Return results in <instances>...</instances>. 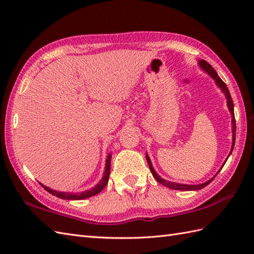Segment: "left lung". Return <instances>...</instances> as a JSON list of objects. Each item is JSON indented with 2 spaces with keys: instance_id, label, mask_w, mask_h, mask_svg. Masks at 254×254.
<instances>
[{
  "instance_id": "1",
  "label": "left lung",
  "mask_w": 254,
  "mask_h": 254,
  "mask_svg": "<svg viewBox=\"0 0 254 254\" xmlns=\"http://www.w3.org/2000/svg\"><path fill=\"white\" fill-rule=\"evenodd\" d=\"M197 63H198L199 68H201L204 73H206L208 76L212 77V79L214 80L215 84H216L217 87L220 90H222V93L225 95V98H226V100H227L228 110H229L230 115H231V132H233V144H231V149H230V152H229V154L227 156V158H226V160L224 161V164L222 165V167H220V169L217 171V174H218V172L222 170V168L224 167V165L226 164V161H227V159H228L229 156L231 155V153H233V149H234V146H235V141H236V120H235V112H234V101H233V99H231V96H230V93H229V90L227 88V86H226V84L223 82L222 78L218 76L217 72L215 71V69L212 67V65H210V64H208L206 61H204V60H198ZM146 159H147V163H148V166H149V169H150V171H152V174L155 177V179L157 180L159 183H161V185H163V186L169 188V189H172V190H179V191H196V190H201V189L208 186L209 183L213 181L214 178L217 176V174H216L214 177L210 178L209 180L205 181L203 183H198V185H186V183L172 182V181L165 180L164 178H161L157 174V172H156V170L154 169L153 164H152V161H150V158H149V156L147 155V153H146Z\"/></svg>"
}]
</instances>
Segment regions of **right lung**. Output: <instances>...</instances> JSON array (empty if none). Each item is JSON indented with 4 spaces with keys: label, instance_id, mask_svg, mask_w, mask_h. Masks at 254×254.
Here are the masks:
<instances>
[{
    "label": "right lung",
    "instance_id": "right-lung-1",
    "mask_svg": "<svg viewBox=\"0 0 254 254\" xmlns=\"http://www.w3.org/2000/svg\"><path fill=\"white\" fill-rule=\"evenodd\" d=\"M110 163H111V153H109L107 156L105 171H104V175H102V178L100 179V181L97 183L95 187L89 189V190H86V191L79 192V193L62 192V191L53 190V189H50L49 187L44 186L42 183H40V185L44 187L48 192L53 194V195L62 198V199H84V198H87V197H90V196H94V195H96V194L100 193L102 190H104L105 187L107 186L108 180H109V176H110Z\"/></svg>",
    "mask_w": 254,
    "mask_h": 254
}]
</instances>
